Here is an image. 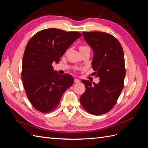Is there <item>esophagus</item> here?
I'll list each match as a JSON object with an SVG mask.
<instances>
[{"label": "esophagus", "mask_w": 148, "mask_h": 148, "mask_svg": "<svg viewBox=\"0 0 148 148\" xmlns=\"http://www.w3.org/2000/svg\"><path fill=\"white\" fill-rule=\"evenodd\" d=\"M79 82H80V81H79V79H76H76H74V83H79Z\"/></svg>", "instance_id": "1"}]
</instances>
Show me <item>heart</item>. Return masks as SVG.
I'll return each instance as SVG.
<instances>
[{
  "mask_svg": "<svg viewBox=\"0 0 148 148\" xmlns=\"http://www.w3.org/2000/svg\"><path fill=\"white\" fill-rule=\"evenodd\" d=\"M84 49H90V47L86 45H81L79 46V50Z\"/></svg>",
  "mask_w": 148,
  "mask_h": 148,
  "instance_id": "obj_1",
  "label": "heart"
}]
</instances>
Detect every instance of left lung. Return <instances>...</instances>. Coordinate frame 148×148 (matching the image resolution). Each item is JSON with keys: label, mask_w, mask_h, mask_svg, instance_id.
Returning <instances> with one entry per match:
<instances>
[{"label": "left lung", "mask_w": 148, "mask_h": 148, "mask_svg": "<svg viewBox=\"0 0 148 148\" xmlns=\"http://www.w3.org/2000/svg\"><path fill=\"white\" fill-rule=\"evenodd\" d=\"M84 39L93 51L92 68L98 84L82 80L86 91L81 96L83 108L91 114L101 115L111 111L124 86V53L114 36L100 32H84Z\"/></svg>", "instance_id": "left-lung-1"}]
</instances>
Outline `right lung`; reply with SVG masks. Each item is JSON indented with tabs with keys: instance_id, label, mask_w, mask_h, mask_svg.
Segmentation results:
<instances>
[{
	"instance_id": "1",
	"label": "right lung",
	"mask_w": 148,
	"mask_h": 148,
	"mask_svg": "<svg viewBox=\"0 0 148 148\" xmlns=\"http://www.w3.org/2000/svg\"><path fill=\"white\" fill-rule=\"evenodd\" d=\"M81 34L48 29L36 33L28 42L22 60L21 79L32 105L41 112L57 108L65 91L74 83L71 75L58 74L52 66Z\"/></svg>"
}]
</instances>
